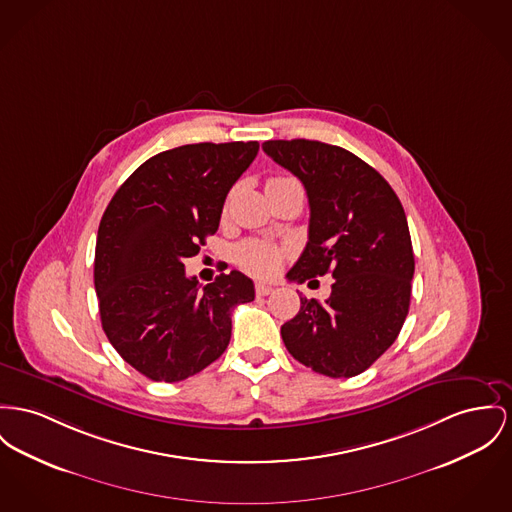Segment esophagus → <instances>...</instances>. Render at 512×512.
<instances>
[{"label":"esophagus","mask_w":512,"mask_h":512,"mask_svg":"<svg viewBox=\"0 0 512 512\" xmlns=\"http://www.w3.org/2000/svg\"><path fill=\"white\" fill-rule=\"evenodd\" d=\"M272 291V285H268V283H256V295H258V297H266V295H270Z\"/></svg>","instance_id":"obj_1"}]
</instances>
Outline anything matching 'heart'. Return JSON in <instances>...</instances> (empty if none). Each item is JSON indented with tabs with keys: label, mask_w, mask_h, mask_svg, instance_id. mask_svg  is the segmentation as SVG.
Returning a JSON list of instances; mask_svg holds the SVG:
<instances>
[{
	"label": "heart",
	"mask_w": 512,
	"mask_h": 512,
	"mask_svg": "<svg viewBox=\"0 0 512 512\" xmlns=\"http://www.w3.org/2000/svg\"><path fill=\"white\" fill-rule=\"evenodd\" d=\"M285 250L266 240H246L237 246L235 260L242 270L268 277L277 272Z\"/></svg>",
	"instance_id": "heart-1"
}]
</instances>
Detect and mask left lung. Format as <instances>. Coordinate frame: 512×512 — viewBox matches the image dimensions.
Wrapping results in <instances>:
<instances>
[{
    "mask_svg": "<svg viewBox=\"0 0 512 512\" xmlns=\"http://www.w3.org/2000/svg\"><path fill=\"white\" fill-rule=\"evenodd\" d=\"M262 149L307 190L308 242L289 281L334 277L324 303L301 297L297 316L281 326L283 343L314 373L361 375L408 316L415 260L404 207L371 165L338 145L270 139Z\"/></svg>",
    "mask_w": 512,
    "mask_h": 512,
    "instance_id": "1",
    "label": "left lung"
}]
</instances>
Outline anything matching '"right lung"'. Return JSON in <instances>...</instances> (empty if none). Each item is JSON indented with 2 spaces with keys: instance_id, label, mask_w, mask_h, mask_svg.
Wrapping results in <instances>:
<instances>
[{
  "instance_id": "obj_1",
  "label": "right lung",
  "mask_w": 512,
  "mask_h": 512,
  "mask_svg": "<svg viewBox=\"0 0 512 512\" xmlns=\"http://www.w3.org/2000/svg\"><path fill=\"white\" fill-rule=\"evenodd\" d=\"M258 149V141H231L163 151L132 172L104 211L95 248L104 334L155 382L184 380L219 359L233 308L254 301L244 273L202 287L184 260L215 235L225 198Z\"/></svg>"
}]
</instances>
